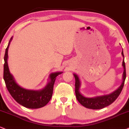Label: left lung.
<instances>
[{"label":"left lung","mask_w":129,"mask_h":129,"mask_svg":"<svg viewBox=\"0 0 129 129\" xmlns=\"http://www.w3.org/2000/svg\"><path fill=\"white\" fill-rule=\"evenodd\" d=\"M122 55L124 56L123 51H122ZM122 66L124 68L123 75H122V83L120 87L117 90L113 92V93H110L109 95H103V96H97L95 98H86L85 96H83L80 93L79 88L80 87V81L78 77L76 74H74V77L75 79V95L76 98L78 102L84 107L91 109H101L104 108L105 107L108 106L110 104L113 103L116 100V98L118 97V96L121 92L124 85V81L126 77V72H125V65L124 60H123L122 61Z\"/></svg>","instance_id":"left-lung-1"}]
</instances>
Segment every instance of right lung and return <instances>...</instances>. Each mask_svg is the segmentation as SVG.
<instances>
[{"instance_id": "add662e5", "label": "right lung", "mask_w": 129, "mask_h": 129, "mask_svg": "<svg viewBox=\"0 0 129 129\" xmlns=\"http://www.w3.org/2000/svg\"><path fill=\"white\" fill-rule=\"evenodd\" d=\"M11 39L6 48L4 56V79L6 87L11 95L18 103L29 109H39L46 106L52 97L53 87L56 77L62 72H55L50 75V82L41 90H27L19 86L10 74L8 66V49Z\"/></svg>"}]
</instances>
